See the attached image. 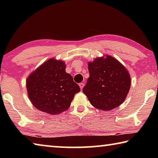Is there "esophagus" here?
<instances>
[{
  "instance_id": "obj_1",
  "label": "esophagus",
  "mask_w": 158,
  "mask_h": 158,
  "mask_svg": "<svg viewBox=\"0 0 158 158\" xmlns=\"http://www.w3.org/2000/svg\"><path fill=\"white\" fill-rule=\"evenodd\" d=\"M79 85L80 89H81V90H82L83 88H84V83H80V84H79Z\"/></svg>"
}]
</instances>
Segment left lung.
Returning <instances> with one entry per match:
<instances>
[{
  "mask_svg": "<svg viewBox=\"0 0 158 158\" xmlns=\"http://www.w3.org/2000/svg\"><path fill=\"white\" fill-rule=\"evenodd\" d=\"M89 78L83 88L90 103L100 110L109 111L123 102L131 80L126 68L114 58H98L89 63Z\"/></svg>",
  "mask_w": 158,
  "mask_h": 158,
  "instance_id": "1",
  "label": "left lung"
}]
</instances>
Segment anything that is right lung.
<instances>
[{"label":"right lung","instance_id":"1","mask_svg":"<svg viewBox=\"0 0 158 158\" xmlns=\"http://www.w3.org/2000/svg\"><path fill=\"white\" fill-rule=\"evenodd\" d=\"M26 87L35 107L52 115L66 111L80 91L79 85L65 72V63L54 59L46 61L32 73Z\"/></svg>","mask_w":158,"mask_h":158}]
</instances>
